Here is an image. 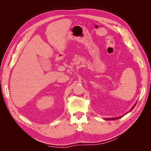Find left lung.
<instances>
[{"label": "left lung", "mask_w": 151, "mask_h": 151, "mask_svg": "<svg viewBox=\"0 0 151 151\" xmlns=\"http://www.w3.org/2000/svg\"><path fill=\"white\" fill-rule=\"evenodd\" d=\"M136 104H137V103L134 105V106L133 107H132V109H130V110L129 111V112H130V111H131L132 110V109H133L134 108V107L135 106V105H136ZM129 112H128V113H129ZM126 113V114H127ZM126 114H125V115H126ZM124 115H122V116H118V117H116V118H104V120H116V119H119V118H121V117H122L123 116H124Z\"/></svg>", "instance_id": "left-lung-1"}]
</instances>
